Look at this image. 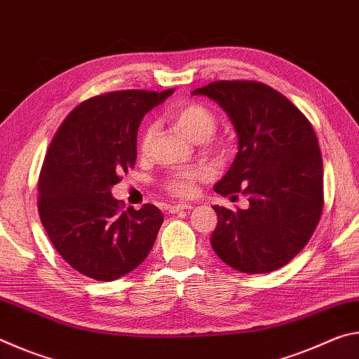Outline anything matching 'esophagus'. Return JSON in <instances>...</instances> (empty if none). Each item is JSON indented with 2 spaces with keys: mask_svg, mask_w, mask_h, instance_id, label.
Listing matches in <instances>:
<instances>
[{
  "mask_svg": "<svg viewBox=\"0 0 359 359\" xmlns=\"http://www.w3.org/2000/svg\"><path fill=\"white\" fill-rule=\"evenodd\" d=\"M187 209H193V205L191 204H175L169 208V212H171V214H177V212L187 210Z\"/></svg>",
  "mask_w": 359,
  "mask_h": 359,
  "instance_id": "esophagus-1",
  "label": "esophagus"
}]
</instances>
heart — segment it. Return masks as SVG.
I'll use <instances>...</instances> for the list:
<instances>
[{"mask_svg": "<svg viewBox=\"0 0 359 359\" xmlns=\"http://www.w3.org/2000/svg\"><path fill=\"white\" fill-rule=\"evenodd\" d=\"M171 120L177 128L184 133V135L191 139L193 142H204L208 144V150L212 154H220L222 147L215 142H210V136L215 133L217 128V117L210 109L203 104V102L190 101L185 102L179 107H175L171 112ZM155 136V125H147L139 141V149L142 154L149 150L151 139ZM205 177V171L199 168L185 169V171L174 174L171 179L168 180L166 188L169 193L175 194V196H191L196 191V182Z\"/></svg>", "mask_w": 359, "mask_h": 359, "instance_id": "1", "label": "heart"}]
</instances>
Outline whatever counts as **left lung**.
I'll use <instances>...</instances> for the list:
<instances>
[{
  "instance_id": "left-lung-1",
  "label": "left lung",
  "mask_w": 359,
  "mask_h": 359,
  "mask_svg": "<svg viewBox=\"0 0 359 359\" xmlns=\"http://www.w3.org/2000/svg\"><path fill=\"white\" fill-rule=\"evenodd\" d=\"M193 95L215 101L238 135V155L214 190L242 193L250 204L238 212L214 205L212 248L244 274L276 271L306 247L323 210V160L311 121L259 82H212Z\"/></svg>"
}]
</instances>
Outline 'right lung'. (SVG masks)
Returning a JSON list of instances; mask_svg holds the SVG:
<instances>
[{
    "mask_svg": "<svg viewBox=\"0 0 359 359\" xmlns=\"http://www.w3.org/2000/svg\"><path fill=\"white\" fill-rule=\"evenodd\" d=\"M174 90H125L79 104L53 136L39 174V217L72 269L101 282L130 274L155 244L163 223L154 204L121 210L112 196L137 158L144 115Z\"/></svg>",
    "mask_w": 359,
    "mask_h": 359,
    "instance_id": "right-lung-1",
    "label": "right lung"
}]
</instances>
